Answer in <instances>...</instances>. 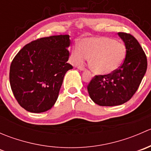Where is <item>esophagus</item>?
<instances>
[{
    "instance_id": "esophagus-1",
    "label": "esophagus",
    "mask_w": 151,
    "mask_h": 151,
    "mask_svg": "<svg viewBox=\"0 0 151 151\" xmlns=\"http://www.w3.org/2000/svg\"><path fill=\"white\" fill-rule=\"evenodd\" d=\"M77 68H78V69H80V71H85V68L84 66H79L78 67H77Z\"/></svg>"
}]
</instances>
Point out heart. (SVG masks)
<instances>
[{
	"label": "heart",
	"instance_id": "heart-1",
	"mask_svg": "<svg viewBox=\"0 0 151 151\" xmlns=\"http://www.w3.org/2000/svg\"><path fill=\"white\" fill-rule=\"evenodd\" d=\"M127 52L123 42L112 38L99 36L82 39L80 46L76 45L72 52L74 64L83 63L88 58V66L93 72L99 75L112 74L124 62Z\"/></svg>",
	"mask_w": 151,
	"mask_h": 151
}]
</instances>
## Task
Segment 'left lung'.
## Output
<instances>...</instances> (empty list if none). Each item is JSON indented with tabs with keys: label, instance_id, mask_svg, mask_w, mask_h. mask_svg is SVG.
I'll list each match as a JSON object with an SVG mask.
<instances>
[{
	"label": "left lung",
	"instance_id": "8db88e82",
	"mask_svg": "<svg viewBox=\"0 0 151 151\" xmlns=\"http://www.w3.org/2000/svg\"><path fill=\"white\" fill-rule=\"evenodd\" d=\"M127 49L124 62L118 70L107 75H96L88 85L90 97L100 106H118L133 96L147 70V58L136 39L119 32Z\"/></svg>",
	"mask_w": 151,
	"mask_h": 151
}]
</instances>
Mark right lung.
I'll return each mask as SVG.
<instances>
[{"label": "right lung", "instance_id": "right-lung-1", "mask_svg": "<svg viewBox=\"0 0 151 151\" xmlns=\"http://www.w3.org/2000/svg\"><path fill=\"white\" fill-rule=\"evenodd\" d=\"M68 35L41 38L19 50L10 66L12 91L19 104L34 113L46 112L54 106L67 71Z\"/></svg>", "mask_w": 151, "mask_h": 151}]
</instances>
